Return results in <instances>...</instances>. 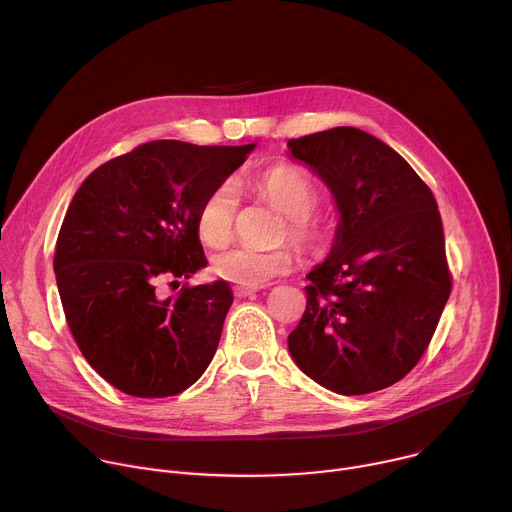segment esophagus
Returning <instances> with one entry per match:
<instances>
[{"mask_svg":"<svg viewBox=\"0 0 512 512\" xmlns=\"http://www.w3.org/2000/svg\"><path fill=\"white\" fill-rule=\"evenodd\" d=\"M233 291H235L237 298H247V296H253L257 289L255 287H241V285H237Z\"/></svg>","mask_w":512,"mask_h":512,"instance_id":"esophagus-1","label":"esophagus"}]
</instances>
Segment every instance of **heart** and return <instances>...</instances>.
Returning a JSON list of instances; mask_svg holds the SVG:
<instances>
[{"label": "heart", "instance_id": "b5f03b06", "mask_svg": "<svg viewBox=\"0 0 512 512\" xmlns=\"http://www.w3.org/2000/svg\"><path fill=\"white\" fill-rule=\"evenodd\" d=\"M257 192L275 210L285 214L281 231L298 249L314 253L322 249L328 239L324 218L314 212L318 204V190L312 180L296 166H277L257 180ZM239 196L233 184L223 182L212 188L202 200L196 216V229L204 243L216 247L229 241L235 225ZM294 251L277 247L271 251H257L251 247H229L212 257V271L216 277L241 287H259L273 277L285 275L294 267Z\"/></svg>", "mask_w": 512, "mask_h": 512}]
</instances>
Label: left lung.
<instances>
[{
	"label": "left lung",
	"mask_w": 512,
	"mask_h": 512,
	"mask_svg": "<svg viewBox=\"0 0 512 512\" xmlns=\"http://www.w3.org/2000/svg\"><path fill=\"white\" fill-rule=\"evenodd\" d=\"M287 148L326 182L340 212L328 259L308 273L289 354L340 395L391 387L423 356L452 291L437 202L395 150L356 127Z\"/></svg>",
	"instance_id": "left-lung-1"
}]
</instances>
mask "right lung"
<instances>
[{
	"instance_id": "add662e5",
	"label": "right lung",
	"mask_w": 512,
	"mask_h": 512,
	"mask_svg": "<svg viewBox=\"0 0 512 512\" xmlns=\"http://www.w3.org/2000/svg\"><path fill=\"white\" fill-rule=\"evenodd\" d=\"M253 148L150 141L99 166L72 198L56 241L58 294L72 338L115 389L172 397L206 371L229 283H184L176 296L160 285L206 265L198 208Z\"/></svg>"
}]
</instances>
